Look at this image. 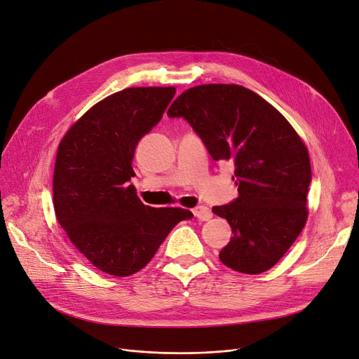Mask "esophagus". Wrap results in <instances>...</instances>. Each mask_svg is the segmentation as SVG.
<instances>
[{
	"instance_id": "esophagus-1",
	"label": "esophagus",
	"mask_w": 359,
	"mask_h": 359,
	"mask_svg": "<svg viewBox=\"0 0 359 359\" xmlns=\"http://www.w3.org/2000/svg\"><path fill=\"white\" fill-rule=\"evenodd\" d=\"M192 212L201 221H208L212 218V211L208 208V206H196Z\"/></svg>"
}]
</instances>
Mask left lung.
<instances>
[{
	"label": "left lung",
	"mask_w": 359,
	"mask_h": 359,
	"mask_svg": "<svg viewBox=\"0 0 359 359\" xmlns=\"http://www.w3.org/2000/svg\"><path fill=\"white\" fill-rule=\"evenodd\" d=\"M167 115L189 122L215 161L236 165L238 198L212 208L233 231L219 260L249 275L271 269L309 218L311 165L304 141L279 110L238 84L187 88Z\"/></svg>",
	"instance_id": "1"
}]
</instances>
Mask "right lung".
Here are the masks:
<instances>
[{
	"instance_id": "obj_1",
	"label": "right lung",
	"mask_w": 359,
	"mask_h": 359,
	"mask_svg": "<svg viewBox=\"0 0 359 359\" xmlns=\"http://www.w3.org/2000/svg\"><path fill=\"white\" fill-rule=\"evenodd\" d=\"M176 87H129L90 107L56 151L53 208L68 238L99 271L130 276L154 257L175 225L194 214L144 205L134 184L135 148Z\"/></svg>"
}]
</instances>
